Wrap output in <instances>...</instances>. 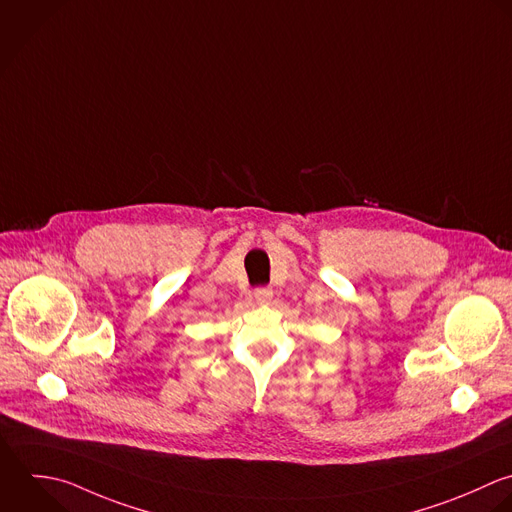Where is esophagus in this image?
I'll return each instance as SVG.
<instances>
[{"label":"esophagus","mask_w":512,"mask_h":512,"mask_svg":"<svg viewBox=\"0 0 512 512\" xmlns=\"http://www.w3.org/2000/svg\"><path fill=\"white\" fill-rule=\"evenodd\" d=\"M253 297H255V301H257L259 305H267V303L273 299V289H269V287H259V289H255Z\"/></svg>","instance_id":"1"}]
</instances>
